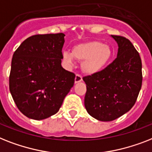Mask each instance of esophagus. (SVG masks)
<instances>
[{
	"mask_svg": "<svg viewBox=\"0 0 152 152\" xmlns=\"http://www.w3.org/2000/svg\"><path fill=\"white\" fill-rule=\"evenodd\" d=\"M82 80H83L82 76H80V75H79V74H76V77H75V83H77L81 82Z\"/></svg>",
	"mask_w": 152,
	"mask_h": 152,
	"instance_id": "34e87169",
	"label": "esophagus"
}]
</instances>
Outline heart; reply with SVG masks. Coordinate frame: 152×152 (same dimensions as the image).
I'll list each match as a JSON object with an SVG mask.
<instances>
[{
  "label": "heart",
  "mask_w": 152,
  "mask_h": 152,
  "mask_svg": "<svg viewBox=\"0 0 152 152\" xmlns=\"http://www.w3.org/2000/svg\"><path fill=\"white\" fill-rule=\"evenodd\" d=\"M112 58L110 47L99 41H91L77 44L72 48V53L64 50L61 59L65 67L70 69L74 66L75 58L83 61L81 69L88 75H93L102 71L109 63Z\"/></svg>",
  "instance_id": "1"
}]
</instances>
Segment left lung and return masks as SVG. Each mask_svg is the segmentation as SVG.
<instances>
[{
  "mask_svg": "<svg viewBox=\"0 0 152 152\" xmlns=\"http://www.w3.org/2000/svg\"><path fill=\"white\" fill-rule=\"evenodd\" d=\"M118 44L117 58L99 72L83 78L87 85L84 105L89 115L108 122L134 105L142 85L140 55L128 39L111 36Z\"/></svg>",
  "mask_w": 152,
  "mask_h": 152,
  "instance_id": "1",
  "label": "left lung"
}]
</instances>
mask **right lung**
<instances>
[{
    "mask_svg": "<svg viewBox=\"0 0 152 152\" xmlns=\"http://www.w3.org/2000/svg\"><path fill=\"white\" fill-rule=\"evenodd\" d=\"M64 33L29 37L15 51L9 90L16 106L29 119L56 114L73 87L75 74L61 67Z\"/></svg>",
    "mask_w": 152,
    "mask_h": 152,
    "instance_id": "add662e5",
    "label": "right lung"
}]
</instances>
